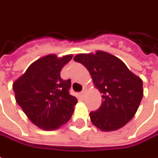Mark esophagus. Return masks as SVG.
I'll return each mask as SVG.
<instances>
[{"label": "esophagus", "instance_id": "34e87169", "mask_svg": "<svg viewBox=\"0 0 158 158\" xmlns=\"http://www.w3.org/2000/svg\"><path fill=\"white\" fill-rule=\"evenodd\" d=\"M85 95V90H83L82 92H80V97H81V98H84Z\"/></svg>", "mask_w": 158, "mask_h": 158}]
</instances>
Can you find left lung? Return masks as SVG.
Wrapping results in <instances>:
<instances>
[{
  "label": "left lung",
  "instance_id": "left-lung-1",
  "mask_svg": "<svg viewBox=\"0 0 158 158\" xmlns=\"http://www.w3.org/2000/svg\"><path fill=\"white\" fill-rule=\"evenodd\" d=\"M73 60L90 73L94 86L102 93V104L90 112L92 124L103 132L121 128L135 115L144 95L142 79L110 53L79 54Z\"/></svg>",
  "mask_w": 158,
  "mask_h": 158
}]
</instances>
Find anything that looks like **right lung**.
I'll return each mask as SVG.
<instances>
[{
	"mask_svg": "<svg viewBox=\"0 0 158 158\" xmlns=\"http://www.w3.org/2000/svg\"><path fill=\"white\" fill-rule=\"evenodd\" d=\"M73 55L54 54L35 60L13 84L15 100L33 124L51 131L66 124L78 102L69 94L71 80H63L60 71Z\"/></svg>",
	"mask_w": 158,
	"mask_h": 158,
	"instance_id": "obj_1",
	"label": "right lung"
}]
</instances>
